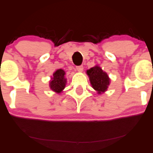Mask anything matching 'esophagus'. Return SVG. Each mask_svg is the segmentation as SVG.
<instances>
[{
    "instance_id": "esophagus-1",
    "label": "esophagus",
    "mask_w": 153,
    "mask_h": 153,
    "mask_svg": "<svg viewBox=\"0 0 153 153\" xmlns=\"http://www.w3.org/2000/svg\"><path fill=\"white\" fill-rule=\"evenodd\" d=\"M76 69H77V71H78V72L80 73V72H82V71H83V66H82V65L77 66Z\"/></svg>"
}]
</instances>
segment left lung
Wrapping results in <instances>:
<instances>
[{
    "label": "left lung",
    "instance_id": "left-lung-1",
    "mask_svg": "<svg viewBox=\"0 0 153 153\" xmlns=\"http://www.w3.org/2000/svg\"><path fill=\"white\" fill-rule=\"evenodd\" d=\"M86 74L89 77L91 85L98 94L105 93L110 85L111 79L106 72L101 69L98 65L86 71Z\"/></svg>",
    "mask_w": 153,
    "mask_h": 153
}]
</instances>
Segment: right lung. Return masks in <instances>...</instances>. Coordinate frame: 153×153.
Here are the masks:
<instances>
[{"label": "right lung", "instance_id": "obj_1", "mask_svg": "<svg viewBox=\"0 0 153 153\" xmlns=\"http://www.w3.org/2000/svg\"><path fill=\"white\" fill-rule=\"evenodd\" d=\"M65 72L62 69H58L54 72L50 80V88L56 94H61L65 88L67 78Z\"/></svg>", "mask_w": 153, "mask_h": 153}]
</instances>
